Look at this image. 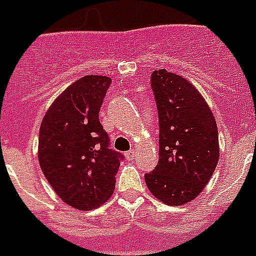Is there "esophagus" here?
<instances>
[{"label": "esophagus", "instance_id": "1", "mask_svg": "<svg viewBox=\"0 0 256 256\" xmlns=\"http://www.w3.org/2000/svg\"><path fill=\"white\" fill-rule=\"evenodd\" d=\"M124 156H126V158H128V160H134V156H136V152H134V150H128V152H126V154H124Z\"/></svg>", "mask_w": 256, "mask_h": 256}]
</instances>
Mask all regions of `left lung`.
Masks as SVG:
<instances>
[{"label": "left lung", "instance_id": "obj_1", "mask_svg": "<svg viewBox=\"0 0 256 256\" xmlns=\"http://www.w3.org/2000/svg\"><path fill=\"white\" fill-rule=\"evenodd\" d=\"M152 88L160 118V160L144 180L160 202L180 206L196 198L214 174L218 128L206 100L186 78L154 70Z\"/></svg>", "mask_w": 256, "mask_h": 256}]
</instances>
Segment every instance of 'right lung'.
I'll return each mask as SVG.
<instances>
[{"instance_id": "add662e5", "label": "right lung", "mask_w": 256, "mask_h": 256, "mask_svg": "<svg viewBox=\"0 0 256 256\" xmlns=\"http://www.w3.org/2000/svg\"><path fill=\"white\" fill-rule=\"evenodd\" d=\"M112 80L85 76L46 112L40 128L38 160L57 195L77 210H92L112 196L124 156L110 148L100 110Z\"/></svg>"}]
</instances>
